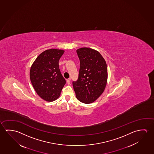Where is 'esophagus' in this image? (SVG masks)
<instances>
[{"instance_id": "34e87169", "label": "esophagus", "mask_w": 154, "mask_h": 154, "mask_svg": "<svg viewBox=\"0 0 154 154\" xmlns=\"http://www.w3.org/2000/svg\"><path fill=\"white\" fill-rule=\"evenodd\" d=\"M66 83L68 84V85L70 84V78H69L68 79H66Z\"/></svg>"}]
</instances>
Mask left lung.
<instances>
[{"mask_svg":"<svg viewBox=\"0 0 154 154\" xmlns=\"http://www.w3.org/2000/svg\"><path fill=\"white\" fill-rule=\"evenodd\" d=\"M80 69L77 81L73 82L76 98L83 103H92L103 93L107 82V68L98 51L90 48L78 49Z\"/></svg>","mask_w":154,"mask_h":154,"instance_id":"obj_1","label":"left lung"}]
</instances>
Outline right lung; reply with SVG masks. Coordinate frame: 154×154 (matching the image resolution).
Wrapping results in <instances>:
<instances>
[{"instance_id":"obj_1","label":"right lung","mask_w":154,"mask_h":154,"mask_svg":"<svg viewBox=\"0 0 154 154\" xmlns=\"http://www.w3.org/2000/svg\"><path fill=\"white\" fill-rule=\"evenodd\" d=\"M64 51L50 49L41 53L30 67V79L38 96L45 101L58 98L66 83L59 68L58 61Z\"/></svg>"}]
</instances>
